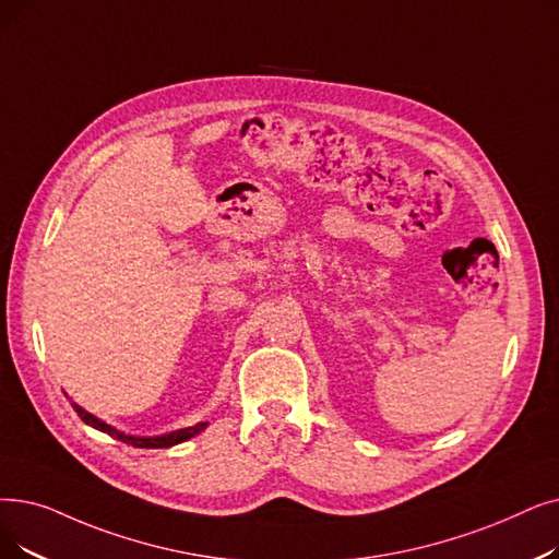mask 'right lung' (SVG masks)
Listing matches in <instances>:
<instances>
[{
	"mask_svg": "<svg viewBox=\"0 0 559 559\" xmlns=\"http://www.w3.org/2000/svg\"><path fill=\"white\" fill-rule=\"evenodd\" d=\"M72 408H75L78 416H80L86 425H91L93 429H100V431L114 436V439L123 441V443H128V445H134V448H171V445H178V443L191 439V436L201 433V431L207 427V423H199V425H193V427H185V429H178V431H171V433H162V436H132V433H123V431L114 429L111 425H107V423L100 420V418H95L93 414H88V411H84V408H82L80 404H75V402H72Z\"/></svg>",
	"mask_w": 559,
	"mask_h": 559,
	"instance_id": "add662e5",
	"label": "right lung"
}]
</instances>
